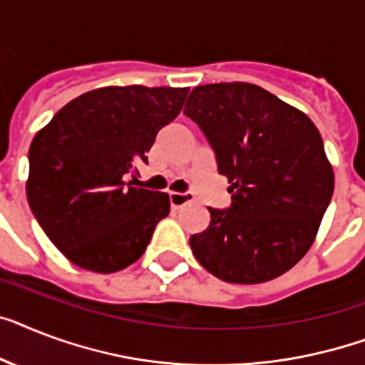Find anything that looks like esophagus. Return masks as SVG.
Instances as JSON below:
<instances>
[{"instance_id": "1", "label": "esophagus", "mask_w": 365, "mask_h": 365, "mask_svg": "<svg viewBox=\"0 0 365 365\" xmlns=\"http://www.w3.org/2000/svg\"><path fill=\"white\" fill-rule=\"evenodd\" d=\"M168 198H170V206L173 208H182L183 204L192 202L191 192H168Z\"/></svg>"}]
</instances>
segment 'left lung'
I'll list each match as a JSON object with an SVG mask.
<instances>
[{"label":"left lung","instance_id":"1","mask_svg":"<svg viewBox=\"0 0 365 365\" xmlns=\"http://www.w3.org/2000/svg\"><path fill=\"white\" fill-rule=\"evenodd\" d=\"M183 114L215 152L232 204L210 210L189 240L219 279L253 285L285 274L315 242L334 192V170L315 123L260 86H197Z\"/></svg>","mask_w":365,"mask_h":365}]
</instances>
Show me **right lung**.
<instances>
[{
  "label": "right lung",
  "instance_id": "add662e5",
  "mask_svg": "<svg viewBox=\"0 0 365 365\" xmlns=\"http://www.w3.org/2000/svg\"><path fill=\"white\" fill-rule=\"evenodd\" d=\"M189 88L108 86L61 108L29 146V208L73 264L112 274L146 251L170 212L167 192L135 187V165L180 114Z\"/></svg>",
  "mask_w": 365,
  "mask_h": 365
}]
</instances>
